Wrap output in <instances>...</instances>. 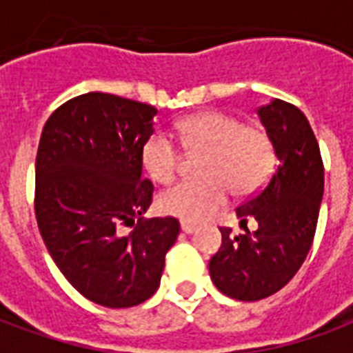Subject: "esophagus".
Returning <instances> with one entry per match:
<instances>
[{
  "label": "esophagus",
  "instance_id": "obj_1",
  "mask_svg": "<svg viewBox=\"0 0 353 353\" xmlns=\"http://www.w3.org/2000/svg\"><path fill=\"white\" fill-rule=\"evenodd\" d=\"M181 230H183L185 234H192L194 230H196V227L194 225H191V223H181Z\"/></svg>",
  "mask_w": 353,
  "mask_h": 353
}]
</instances>
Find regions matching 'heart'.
Returning a JSON list of instances; mask_svg holds the SVG:
<instances>
[{
	"mask_svg": "<svg viewBox=\"0 0 353 353\" xmlns=\"http://www.w3.org/2000/svg\"><path fill=\"white\" fill-rule=\"evenodd\" d=\"M187 153H200L199 179L183 181L159 196V210L181 221L200 223L227 202L230 191L250 196L266 183L274 168V143L257 124H244L223 111L185 117L176 126ZM147 174L159 183L174 181L179 172V151L164 132H153L141 147Z\"/></svg>",
	"mask_w": 353,
	"mask_h": 353,
	"instance_id": "1",
	"label": "heart"
}]
</instances>
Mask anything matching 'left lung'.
Returning <instances> with one entry per match:
<instances>
[{
  "instance_id": "1",
  "label": "left lung",
  "mask_w": 353,
  "mask_h": 353,
  "mask_svg": "<svg viewBox=\"0 0 353 353\" xmlns=\"http://www.w3.org/2000/svg\"><path fill=\"white\" fill-rule=\"evenodd\" d=\"M257 113L278 168L263 191L236 208L244 234L221 227L223 244L210 259L215 288L236 301L274 295L295 276L310 252L323 196V162L303 111L276 98ZM248 219L258 221L257 231L249 232Z\"/></svg>"
}]
</instances>
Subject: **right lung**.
<instances>
[{
    "label": "right lung",
    "instance_id": "1",
    "mask_svg": "<svg viewBox=\"0 0 353 353\" xmlns=\"http://www.w3.org/2000/svg\"><path fill=\"white\" fill-rule=\"evenodd\" d=\"M157 113L115 94H81L49 117L39 139L35 219L43 242L65 280L108 308L154 295L179 234L174 217H143L153 183L141 177V147ZM121 224L134 225L128 237Z\"/></svg>",
    "mask_w": 353,
    "mask_h": 353
}]
</instances>
